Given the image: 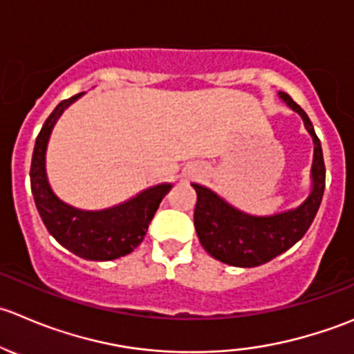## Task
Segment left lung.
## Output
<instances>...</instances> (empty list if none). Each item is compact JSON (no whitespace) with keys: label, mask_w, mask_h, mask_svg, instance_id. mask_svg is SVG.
Masks as SVG:
<instances>
[{"label":"left lung","mask_w":354,"mask_h":354,"mask_svg":"<svg viewBox=\"0 0 354 354\" xmlns=\"http://www.w3.org/2000/svg\"><path fill=\"white\" fill-rule=\"evenodd\" d=\"M279 97L303 118L304 129L313 139L311 189L296 208L274 215H251L201 184H194L198 201L194 208V227L199 243L215 260L232 267L251 268L274 260L292 248L306 234L320 208L325 189V165L320 139L303 108L291 96L279 91Z\"/></svg>","instance_id":"8db88e82"}]
</instances>
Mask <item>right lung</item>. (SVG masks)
<instances>
[{"instance_id":"add662e5","label":"right lung","mask_w":354,"mask_h":354,"mask_svg":"<svg viewBox=\"0 0 354 354\" xmlns=\"http://www.w3.org/2000/svg\"><path fill=\"white\" fill-rule=\"evenodd\" d=\"M82 94L62 101L44 122L34 146L30 187L44 225L63 248L84 260H117L132 253L142 243L160 203L172 189V184L163 182L151 185L127 201L104 209H80L62 201L48 180L46 149L58 118Z\"/></svg>"}]
</instances>
